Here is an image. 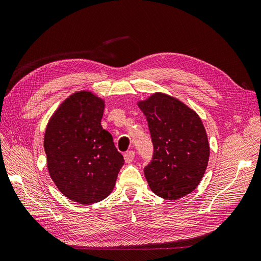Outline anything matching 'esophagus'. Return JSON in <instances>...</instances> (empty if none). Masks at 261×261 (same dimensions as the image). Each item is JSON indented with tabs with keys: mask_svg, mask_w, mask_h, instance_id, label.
<instances>
[{
	"mask_svg": "<svg viewBox=\"0 0 261 261\" xmlns=\"http://www.w3.org/2000/svg\"><path fill=\"white\" fill-rule=\"evenodd\" d=\"M134 158H135V152L132 151V150L124 153V160L126 163H130L134 160Z\"/></svg>",
	"mask_w": 261,
	"mask_h": 261,
	"instance_id": "1",
	"label": "esophagus"
}]
</instances>
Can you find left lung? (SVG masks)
<instances>
[{
	"label": "left lung",
	"mask_w": 261,
	"mask_h": 261,
	"mask_svg": "<svg viewBox=\"0 0 261 261\" xmlns=\"http://www.w3.org/2000/svg\"><path fill=\"white\" fill-rule=\"evenodd\" d=\"M153 145L152 160L144 169L151 191L175 200L191 194L206 172L210 148L200 117L183 102L154 93L138 102Z\"/></svg>",
	"instance_id": "8db88e82"
}]
</instances>
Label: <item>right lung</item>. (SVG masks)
Returning <instances> with one entry per match:
<instances>
[{"mask_svg": "<svg viewBox=\"0 0 261 261\" xmlns=\"http://www.w3.org/2000/svg\"><path fill=\"white\" fill-rule=\"evenodd\" d=\"M105 101L89 91L67 98L52 115L44 134L50 176L60 192L82 204L96 203L111 194L123 155L102 128Z\"/></svg>", "mask_w": 261, "mask_h": 261, "instance_id": "obj_1", "label": "right lung"}]
</instances>
